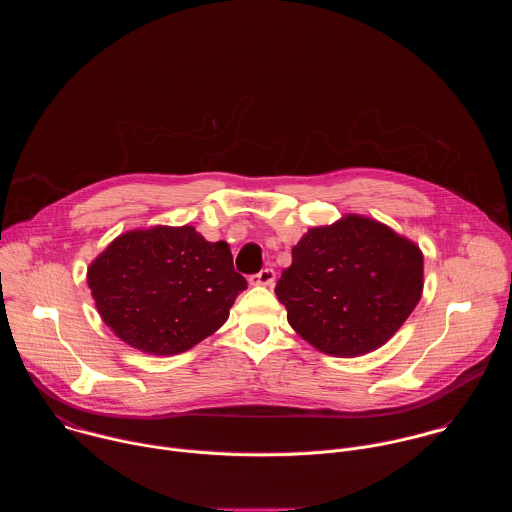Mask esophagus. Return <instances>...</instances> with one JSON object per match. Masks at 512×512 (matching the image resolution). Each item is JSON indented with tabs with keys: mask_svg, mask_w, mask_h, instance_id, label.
Instances as JSON below:
<instances>
[{
	"mask_svg": "<svg viewBox=\"0 0 512 512\" xmlns=\"http://www.w3.org/2000/svg\"><path fill=\"white\" fill-rule=\"evenodd\" d=\"M273 281H275V271L271 267H265L259 273L249 277L251 285H267L269 287V285H273Z\"/></svg>",
	"mask_w": 512,
	"mask_h": 512,
	"instance_id": "1",
	"label": "esophagus"
}]
</instances>
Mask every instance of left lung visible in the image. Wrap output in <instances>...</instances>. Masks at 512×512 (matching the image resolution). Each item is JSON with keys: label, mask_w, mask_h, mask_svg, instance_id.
I'll return each mask as SVG.
<instances>
[{"label": "left lung", "mask_w": 512, "mask_h": 512, "mask_svg": "<svg viewBox=\"0 0 512 512\" xmlns=\"http://www.w3.org/2000/svg\"><path fill=\"white\" fill-rule=\"evenodd\" d=\"M423 255L387 225L346 214L310 229L291 249L275 294L287 322L332 356H360L383 346L415 310Z\"/></svg>", "instance_id": "1"}]
</instances>
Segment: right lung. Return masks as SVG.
Here are the masks:
<instances>
[{"instance_id":"add662e5","label":"right lung","mask_w":512,"mask_h":512,"mask_svg":"<svg viewBox=\"0 0 512 512\" xmlns=\"http://www.w3.org/2000/svg\"><path fill=\"white\" fill-rule=\"evenodd\" d=\"M103 322L129 346L178 354L221 328L247 279L225 241L194 227H152L117 237L89 267Z\"/></svg>"}]
</instances>
